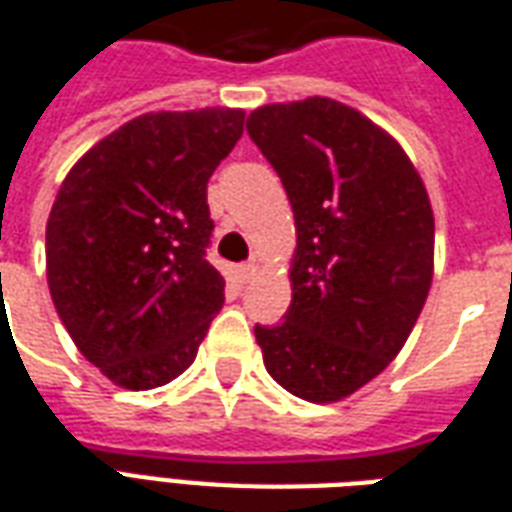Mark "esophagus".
Instances as JSON below:
<instances>
[{
    "label": "esophagus",
    "instance_id": "obj_1",
    "mask_svg": "<svg viewBox=\"0 0 512 512\" xmlns=\"http://www.w3.org/2000/svg\"><path fill=\"white\" fill-rule=\"evenodd\" d=\"M257 271H260V266H257L255 260H249V263H244V266H238V277H241V282H249V279L255 277Z\"/></svg>",
    "mask_w": 512,
    "mask_h": 512
}]
</instances>
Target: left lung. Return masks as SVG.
<instances>
[{"label": "left lung", "mask_w": 512, "mask_h": 512, "mask_svg": "<svg viewBox=\"0 0 512 512\" xmlns=\"http://www.w3.org/2000/svg\"><path fill=\"white\" fill-rule=\"evenodd\" d=\"M246 131L296 219L285 321L255 326L271 378L337 403L406 345L433 282V208L419 172L370 117L332 98L266 104Z\"/></svg>", "instance_id": "8db88e82"}]
</instances>
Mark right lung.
<instances>
[{
  "mask_svg": "<svg viewBox=\"0 0 512 512\" xmlns=\"http://www.w3.org/2000/svg\"><path fill=\"white\" fill-rule=\"evenodd\" d=\"M244 134V109L147 112L84 153L46 224V277L87 362L156 389L194 362L224 277L205 260L208 178Z\"/></svg>",
  "mask_w": 512,
  "mask_h": 512,
  "instance_id": "right-lung-1",
  "label": "right lung"
}]
</instances>
